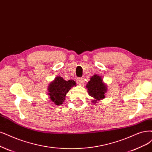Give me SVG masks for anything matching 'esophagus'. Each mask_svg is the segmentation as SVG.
Wrapping results in <instances>:
<instances>
[{
  "label": "esophagus",
  "instance_id": "obj_1",
  "mask_svg": "<svg viewBox=\"0 0 152 152\" xmlns=\"http://www.w3.org/2000/svg\"><path fill=\"white\" fill-rule=\"evenodd\" d=\"M76 82L78 84V85H83V78L82 77H78L77 78L76 80Z\"/></svg>",
  "mask_w": 152,
  "mask_h": 152
}]
</instances>
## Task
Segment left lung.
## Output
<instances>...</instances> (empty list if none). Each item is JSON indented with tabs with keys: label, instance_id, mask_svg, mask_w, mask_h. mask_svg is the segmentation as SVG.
<instances>
[{
	"label": "left lung",
	"instance_id": "obj_1",
	"mask_svg": "<svg viewBox=\"0 0 152 152\" xmlns=\"http://www.w3.org/2000/svg\"><path fill=\"white\" fill-rule=\"evenodd\" d=\"M86 88L89 94L96 100L103 99L104 93L107 90L106 86L103 83L102 77L98 75H94L91 77V80L88 83ZM92 102H94V101Z\"/></svg>",
	"mask_w": 152,
	"mask_h": 152
}]
</instances>
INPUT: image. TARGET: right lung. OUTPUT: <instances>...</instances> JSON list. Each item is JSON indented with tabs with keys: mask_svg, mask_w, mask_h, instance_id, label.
Wrapping results in <instances>:
<instances>
[{
	"mask_svg": "<svg viewBox=\"0 0 152 152\" xmlns=\"http://www.w3.org/2000/svg\"><path fill=\"white\" fill-rule=\"evenodd\" d=\"M74 86H76V83L73 80L65 81L60 76L56 77L49 86V95L50 100L56 105L62 104L65 100L66 93Z\"/></svg>",
	"mask_w": 152,
	"mask_h": 152,
	"instance_id": "right-lung-1",
	"label": "right lung"
}]
</instances>
